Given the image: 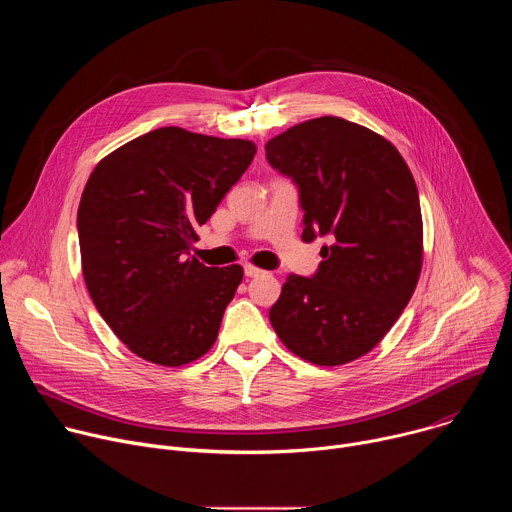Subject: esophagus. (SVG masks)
<instances>
[{"label":"esophagus","instance_id":"34e87169","mask_svg":"<svg viewBox=\"0 0 512 512\" xmlns=\"http://www.w3.org/2000/svg\"><path fill=\"white\" fill-rule=\"evenodd\" d=\"M261 273H263V269L253 267V265H245V275H247V277H257V275H261Z\"/></svg>","mask_w":512,"mask_h":512}]
</instances>
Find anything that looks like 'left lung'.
Here are the masks:
<instances>
[{
	"label": "left lung",
	"mask_w": 512,
	"mask_h": 512,
	"mask_svg": "<svg viewBox=\"0 0 512 512\" xmlns=\"http://www.w3.org/2000/svg\"><path fill=\"white\" fill-rule=\"evenodd\" d=\"M267 162L296 182L302 239L330 237L312 277L289 275L269 320L304 360L336 367L371 352L409 304L423 259L415 180L395 145L340 117L289 127Z\"/></svg>",
	"instance_id": "1"
}]
</instances>
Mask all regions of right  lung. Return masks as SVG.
<instances>
[{
    "label": "right lung",
    "mask_w": 512,
    "mask_h": 512,
    "mask_svg": "<svg viewBox=\"0 0 512 512\" xmlns=\"http://www.w3.org/2000/svg\"><path fill=\"white\" fill-rule=\"evenodd\" d=\"M255 152L247 139L160 127L89 176L77 214L85 283L115 336L143 360L182 367L212 348L243 267H206L190 249Z\"/></svg>",
    "instance_id": "right-lung-1"
}]
</instances>
